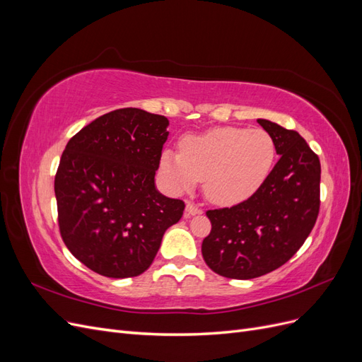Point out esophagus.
<instances>
[{
  "instance_id": "34e87169",
  "label": "esophagus",
  "mask_w": 362,
  "mask_h": 362,
  "mask_svg": "<svg viewBox=\"0 0 362 362\" xmlns=\"http://www.w3.org/2000/svg\"><path fill=\"white\" fill-rule=\"evenodd\" d=\"M201 208L196 206L192 202H187V205H185V217H192V216H196V214H201Z\"/></svg>"
}]
</instances>
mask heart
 Segmentation results:
<instances>
[{
  "mask_svg": "<svg viewBox=\"0 0 362 362\" xmlns=\"http://www.w3.org/2000/svg\"><path fill=\"white\" fill-rule=\"evenodd\" d=\"M276 144L266 129L217 127L181 140V151L163 149L158 169L169 187L184 193L204 180V193L217 205L254 196L275 166Z\"/></svg>",
  "mask_w": 362,
  "mask_h": 362,
  "instance_id": "heart-1",
  "label": "heart"
}]
</instances>
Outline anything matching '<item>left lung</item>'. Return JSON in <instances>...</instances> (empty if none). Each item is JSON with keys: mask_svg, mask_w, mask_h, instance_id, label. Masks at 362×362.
I'll return each mask as SVG.
<instances>
[{"mask_svg": "<svg viewBox=\"0 0 362 362\" xmlns=\"http://www.w3.org/2000/svg\"><path fill=\"white\" fill-rule=\"evenodd\" d=\"M257 122L281 156L262 187L245 202L206 211L211 233L202 257L217 275L252 279L281 267L299 250L319 216L320 160L298 131Z\"/></svg>", "mask_w": 362, "mask_h": 362, "instance_id": "obj_1", "label": "left lung"}]
</instances>
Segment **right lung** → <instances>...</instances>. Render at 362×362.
<instances>
[{"mask_svg": "<svg viewBox=\"0 0 362 362\" xmlns=\"http://www.w3.org/2000/svg\"><path fill=\"white\" fill-rule=\"evenodd\" d=\"M169 120L119 108L80 129L64 148L54 181L64 245L107 278L148 270L184 202L156 187Z\"/></svg>", "mask_w": 362, "mask_h": 362, "instance_id": "right-lung-1", "label": "right lung"}]
</instances>
